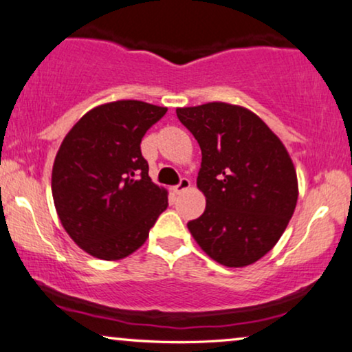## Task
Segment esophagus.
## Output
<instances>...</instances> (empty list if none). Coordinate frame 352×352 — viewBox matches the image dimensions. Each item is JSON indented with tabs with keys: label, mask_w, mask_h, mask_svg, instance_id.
<instances>
[{
	"label": "esophagus",
	"mask_w": 352,
	"mask_h": 352,
	"mask_svg": "<svg viewBox=\"0 0 352 352\" xmlns=\"http://www.w3.org/2000/svg\"><path fill=\"white\" fill-rule=\"evenodd\" d=\"M190 187V181L187 179V177H182V179L179 181V184L173 187V190H175V194H182L184 190H187Z\"/></svg>",
	"instance_id": "esophagus-1"
}]
</instances>
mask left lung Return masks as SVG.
Segmentation results:
<instances>
[{"label": "left lung", "mask_w": 352, "mask_h": 352, "mask_svg": "<svg viewBox=\"0 0 352 352\" xmlns=\"http://www.w3.org/2000/svg\"><path fill=\"white\" fill-rule=\"evenodd\" d=\"M202 150L197 187L207 207L187 223L200 249L225 267L275 248L298 204V176L278 135L250 109L212 102L177 108Z\"/></svg>", "instance_id": "left-lung-1"}]
</instances>
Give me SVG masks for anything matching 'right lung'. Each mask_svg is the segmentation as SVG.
Listing matches in <instances>:
<instances>
[{
    "label": "right lung",
    "mask_w": 352,
    "mask_h": 352,
    "mask_svg": "<svg viewBox=\"0 0 352 352\" xmlns=\"http://www.w3.org/2000/svg\"><path fill=\"white\" fill-rule=\"evenodd\" d=\"M168 108L118 100L87 111L61 142L52 173L56 213L92 257L124 258L142 245L168 190L152 182L140 142Z\"/></svg>",
    "instance_id": "right-lung-1"
}]
</instances>
